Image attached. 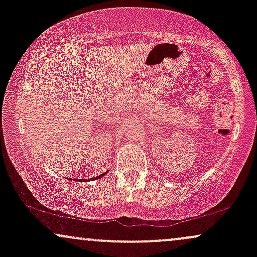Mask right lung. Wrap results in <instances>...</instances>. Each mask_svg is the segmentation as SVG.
Here are the masks:
<instances>
[{"instance_id":"1","label":"right lung","mask_w":257,"mask_h":257,"mask_svg":"<svg viewBox=\"0 0 257 257\" xmlns=\"http://www.w3.org/2000/svg\"><path fill=\"white\" fill-rule=\"evenodd\" d=\"M106 173H107V172H105L104 174H101V175H99V176H95V178H91L90 180H96V179H100V178H102V176H104ZM78 181H79V180H78ZM83 181H87V180H83Z\"/></svg>"}]
</instances>
